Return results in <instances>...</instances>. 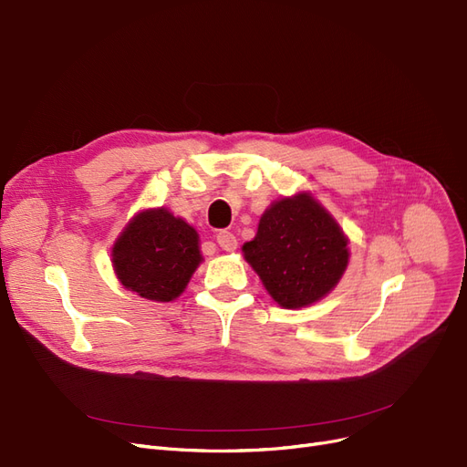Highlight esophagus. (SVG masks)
Instances as JSON below:
<instances>
[{
    "label": "esophagus",
    "instance_id": "esophagus-1",
    "mask_svg": "<svg viewBox=\"0 0 467 467\" xmlns=\"http://www.w3.org/2000/svg\"><path fill=\"white\" fill-rule=\"evenodd\" d=\"M216 243H218V245H220L222 249L228 251V253H232V251L237 249V239H235V235H234L232 232H228V230H220V232L216 234Z\"/></svg>",
    "mask_w": 467,
    "mask_h": 467
}]
</instances>
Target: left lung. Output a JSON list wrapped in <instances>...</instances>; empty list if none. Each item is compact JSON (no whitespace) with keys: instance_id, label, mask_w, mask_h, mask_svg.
Wrapping results in <instances>:
<instances>
[{"instance_id":"8db88e82","label":"left lung","mask_w":467,"mask_h":467,"mask_svg":"<svg viewBox=\"0 0 467 467\" xmlns=\"http://www.w3.org/2000/svg\"><path fill=\"white\" fill-rule=\"evenodd\" d=\"M348 235L309 192L281 197L264 211L253 241L241 247L268 295L285 309L325 298L342 279Z\"/></svg>"}]
</instances>
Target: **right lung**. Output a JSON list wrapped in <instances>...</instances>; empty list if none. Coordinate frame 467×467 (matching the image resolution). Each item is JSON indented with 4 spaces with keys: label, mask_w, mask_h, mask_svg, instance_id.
<instances>
[{
    "label": "right lung",
    "mask_w": 467,
    "mask_h": 467,
    "mask_svg": "<svg viewBox=\"0 0 467 467\" xmlns=\"http://www.w3.org/2000/svg\"><path fill=\"white\" fill-rule=\"evenodd\" d=\"M202 262L199 234L165 207L137 213L112 247L119 283L151 302L179 298Z\"/></svg>",
    "instance_id": "1"
}]
</instances>
